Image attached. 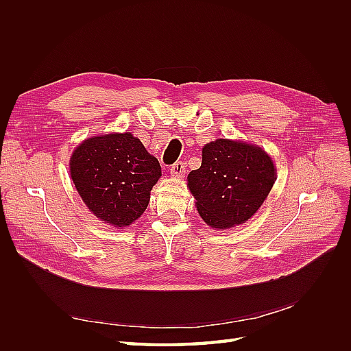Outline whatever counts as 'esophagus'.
<instances>
[{
  "label": "esophagus",
  "instance_id": "esophagus-1",
  "mask_svg": "<svg viewBox=\"0 0 351 351\" xmlns=\"http://www.w3.org/2000/svg\"><path fill=\"white\" fill-rule=\"evenodd\" d=\"M169 173L174 177H182L186 173V165L183 161H177L176 164L171 165V169H169Z\"/></svg>",
  "mask_w": 351,
  "mask_h": 351
}]
</instances>
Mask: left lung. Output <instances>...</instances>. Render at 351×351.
<instances>
[{
  "mask_svg": "<svg viewBox=\"0 0 351 351\" xmlns=\"http://www.w3.org/2000/svg\"><path fill=\"white\" fill-rule=\"evenodd\" d=\"M275 183L271 156L254 145L218 139L204 146L202 165L187 184L200 217L212 228L243 224L256 212Z\"/></svg>",
  "mask_w": 351,
  "mask_h": 351,
  "instance_id": "left-lung-1",
  "label": "left lung"
}]
</instances>
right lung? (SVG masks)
<instances>
[{"mask_svg": "<svg viewBox=\"0 0 351 351\" xmlns=\"http://www.w3.org/2000/svg\"><path fill=\"white\" fill-rule=\"evenodd\" d=\"M70 174L95 215L115 227H127L147 208L161 165L132 133L104 134L76 147Z\"/></svg>", "mask_w": 351, "mask_h": 351, "instance_id": "add662e5", "label": "right lung"}]
</instances>
